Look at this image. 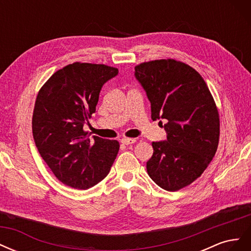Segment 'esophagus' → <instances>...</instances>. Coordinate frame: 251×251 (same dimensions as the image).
Wrapping results in <instances>:
<instances>
[{"instance_id":"34e87169","label":"esophagus","mask_w":251,"mask_h":251,"mask_svg":"<svg viewBox=\"0 0 251 251\" xmlns=\"http://www.w3.org/2000/svg\"><path fill=\"white\" fill-rule=\"evenodd\" d=\"M121 143L123 144H126V146H130V144H133L136 142V139H133V138H123L120 140Z\"/></svg>"}]
</instances>
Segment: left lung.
<instances>
[{"label": "left lung", "mask_w": 251, "mask_h": 251, "mask_svg": "<svg viewBox=\"0 0 251 251\" xmlns=\"http://www.w3.org/2000/svg\"><path fill=\"white\" fill-rule=\"evenodd\" d=\"M135 77L151 102V119L166 123V140L151 143L148 174L165 191H179L201 176L217 151L220 119L215 100L201 75L175 59L136 66Z\"/></svg>", "instance_id": "8db88e82"}]
</instances>
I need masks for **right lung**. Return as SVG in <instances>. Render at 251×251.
<instances>
[{"label": "right lung", "mask_w": 251, "mask_h": 251, "mask_svg": "<svg viewBox=\"0 0 251 251\" xmlns=\"http://www.w3.org/2000/svg\"><path fill=\"white\" fill-rule=\"evenodd\" d=\"M118 69L73 63L56 71L42 87L32 116L35 146L54 176L64 184L88 189L107 177L119 142L83 131L95 113L102 86Z\"/></svg>", "instance_id": "add662e5"}]
</instances>
